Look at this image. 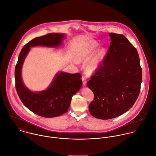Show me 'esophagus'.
<instances>
[{"label": "esophagus", "instance_id": "obj_1", "mask_svg": "<svg viewBox=\"0 0 156 156\" xmlns=\"http://www.w3.org/2000/svg\"><path fill=\"white\" fill-rule=\"evenodd\" d=\"M82 81H83V84L84 86H86V83H87V81H86V79L85 78V76H83L82 77Z\"/></svg>", "mask_w": 156, "mask_h": 156}]
</instances>
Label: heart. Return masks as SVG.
<instances>
[{"label": "heart", "mask_w": 156, "mask_h": 156, "mask_svg": "<svg viewBox=\"0 0 156 156\" xmlns=\"http://www.w3.org/2000/svg\"><path fill=\"white\" fill-rule=\"evenodd\" d=\"M98 47V43L93 41L85 46L78 54L77 58L78 61L84 62L88 60L95 52ZM105 55V49L100 48L95 53L93 57L87 63L86 69L89 73H93L100 67L102 60Z\"/></svg>", "instance_id": "heart-1"}]
</instances>
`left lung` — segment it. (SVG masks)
<instances>
[{"label": "left lung", "instance_id": "obj_1", "mask_svg": "<svg viewBox=\"0 0 156 156\" xmlns=\"http://www.w3.org/2000/svg\"><path fill=\"white\" fill-rule=\"evenodd\" d=\"M110 47L87 82L94 92L90 114L100 119L118 117L130 109L140 90L142 71L136 49L122 34L109 33Z\"/></svg>", "mask_w": 156, "mask_h": 156}]
</instances>
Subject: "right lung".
<instances>
[{
  "label": "right lung",
  "mask_w": 156,
  "mask_h": 156,
  "mask_svg": "<svg viewBox=\"0 0 156 156\" xmlns=\"http://www.w3.org/2000/svg\"><path fill=\"white\" fill-rule=\"evenodd\" d=\"M64 36V34L49 33L32 39L22 48L15 67L16 89L21 101L34 113L42 117H57L68 111L72 97L82 86L81 75L80 73L60 72L55 75L46 90L33 92L25 87L22 81L23 63L31 47H58Z\"/></svg>",
  "instance_id": "obj_1"
}]
</instances>
